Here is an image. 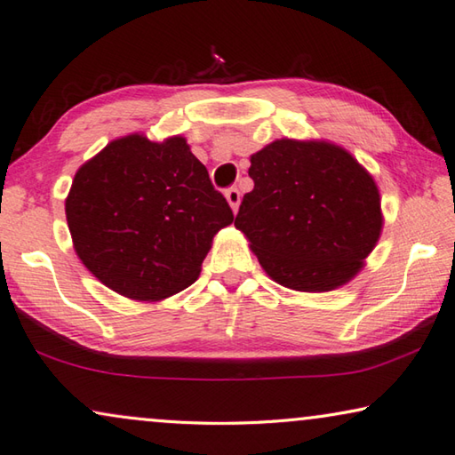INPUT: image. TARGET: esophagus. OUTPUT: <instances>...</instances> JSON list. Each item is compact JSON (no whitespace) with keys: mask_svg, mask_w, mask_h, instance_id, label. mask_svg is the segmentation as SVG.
<instances>
[{"mask_svg":"<svg viewBox=\"0 0 455 455\" xmlns=\"http://www.w3.org/2000/svg\"><path fill=\"white\" fill-rule=\"evenodd\" d=\"M226 200L231 205V210L237 212L239 202H242V194H239L237 188H229V190H226Z\"/></svg>","mask_w":455,"mask_h":455,"instance_id":"1","label":"esophagus"}]
</instances>
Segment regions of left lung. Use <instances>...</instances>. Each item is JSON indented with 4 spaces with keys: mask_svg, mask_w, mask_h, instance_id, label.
Masks as SVG:
<instances>
[{
    "mask_svg": "<svg viewBox=\"0 0 455 455\" xmlns=\"http://www.w3.org/2000/svg\"><path fill=\"white\" fill-rule=\"evenodd\" d=\"M250 178L235 228L273 281L324 293L364 267L384 218L379 186L348 150L279 139L251 154Z\"/></svg>",
    "mask_w": 455,
    "mask_h": 455,
    "instance_id": "obj_1",
    "label": "left lung"
}]
</instances>
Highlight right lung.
<instances>
[{"instance_id":"1","label":"right lung","mask_w":455,"mask_h":455,"mask_svg":"<svg viewBox=\"0 0 455 455\" xmlns=\"http://www.w3.org/2000/svg\"><path fill=\"white\" fill-rule=\"evenodd\" d=\"M73 247L132 301H162L198 279L213 235L234 221L184 136L128 134L76 170L65 200Z\"/></svg>"}]
</instances>
